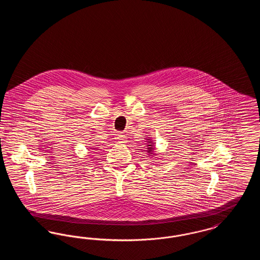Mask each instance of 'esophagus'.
<instances>
[{
    "label": "esophagus",
    "instance_id": "esophagus-1",
    "mask_svg": "<svg viewBox=\"0 0 260 260\" xmlns=\"http://www.w3.org/2000/svg\"><path fill=\"white\" fill-rule=\"evenodd\" d=\"M117 139H118L119 143H125L126 142V136H124V134H121V133L118 134Z\"/></svg>",
    "mask_w": 260,
    "mask_h": 260
}]
</instances>
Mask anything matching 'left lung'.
Here are the masks:
<instances>
[{
    "label": "left lung",
    "mask_w": 260,
    "mask_h": 260,
    "mask_svg": "<svg viewBox=\"0 0 260 260\" xmlns=\"http://www.w3.org/2000/svg\"><path fill=\"white\" fill-rule=\"evenodd\" d=\"M147 142H148V145H147V147H148V148H147V152H148L149 154H152V153H153V150H154V147H153V145H152L153 143H152V141H151V139H150V138H148V141H147Z\"/></svg>",
    "instance_id": "left-lung-1"
}]
</instances>
